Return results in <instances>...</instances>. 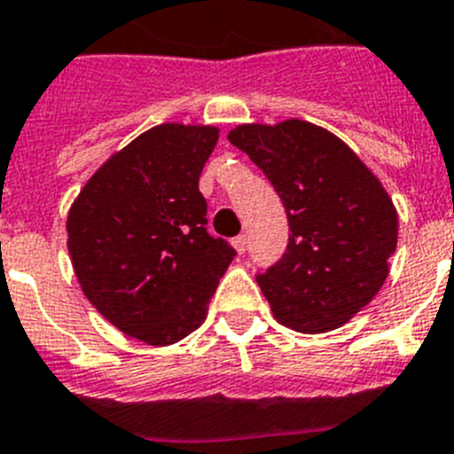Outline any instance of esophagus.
I'll use <instances>...</instances> for the list:
<instances>
[{"instance_id": "1", "label": "esophagus", "mask_w": 454, "mask_h": 454, "mask_svg": "<svg viewBox=\"0 0 454 454\" xmlns=\"http://www.w3.org/2000/svg\"><path fill=\"white\" fill-rule=\"evenodd\" d=\"M231 246L236 247V252H239V254H243V252H246V247H247V236L246 234L236 236V239L231 240Z\"/></svg>"}]
</instances>
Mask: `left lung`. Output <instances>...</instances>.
<instances>
[{"label":"left lung","instance_id":"left-lung-1","mask_svg":"<svg viewBox=\"0 0 454 454\" xmlns=\"http://www.w3.org/2000/svg\"><path fill=\"white\" fill-rule=\"evenodd\" d=\"M227 138L286 208V252L256 275L277 323L304 334L346 325L382 288L398 246L388 192L343 140L304 120L239 124Z\"/></svg>","mask_w":454,"mask_h":454}]
</instances>
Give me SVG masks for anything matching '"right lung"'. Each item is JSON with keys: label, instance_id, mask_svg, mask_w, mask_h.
I'll return each mask as SVG.
<instances>
[{"label": "right lung", "instance_id": "obj_1", "mask_svg": "<svg viewBox=\"0 0 454 454\" xmlns=\"http://www.w3.org/2000/svg\"><path fill=\"white\" fill-rule=\"evenodd\" d=\"M218 143L208 124L166 122L115 152L67 214V250L99 314L150 346L207 318L236 250L207 231L200 175Z\"/></svg>", "mask_w": 454, "mask_h": 454}]
</instances>
